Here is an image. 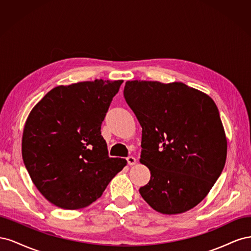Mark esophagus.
<instances>
[{
	"label": "esophagus",
	"mask_w": 251,
	"mask_h": 251,
	"mask_svg": "<svg viewBox=\"0 0 251 251\" xmlns=\"http://www.w3.org/2000/svg\"><path fill=\"white\" fill-rule=\"evenodd\" d=\"M126 161H127L128 165H134L136 163V158L133 157V156H128L126 158Z\"/></svg>",
	"instance_id": "1"
}]
</instances>
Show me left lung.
Segmentation results:
<instances>
[{"label":"left lung","mask_w":251,"mask_h":251,"mask_svg":"<svg viewBox=\"0 0 251 251\" xmlns=\"http://www.w3.org/2000/svg\"><path fill=\"white\" fill-rule=\"evenodd\" d=\"M124 95L142 127L140 162L151 180L139 193L166 215L199 204L221 175L227 140L216 103L182 82L126 81Z\"/></svg>","instance_id":"8db88e82"}]
</instances>
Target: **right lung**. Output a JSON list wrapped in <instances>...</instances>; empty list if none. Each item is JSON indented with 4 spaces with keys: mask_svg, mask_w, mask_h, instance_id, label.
Returning a JSON list of instances; mask_svg holds the SVG:
<instances>
[{
    "mask_svg": "<svg viewBox=\"0 0 251 251\" xmlns=\"http://www.w3.org/2000/svg\"><path fill=\"white\" fill-rule=\"evenodd\" d=\"M123 80L58 86L30 112L22 155L40 193L64 209H79L100 198L126 159L111 158L101 124Z\"/></svg>",
    "mask_w": 251,
    "mask_h": 251,
    "instance_id": "obj_1",
    "label": "right lung"
}]
</instances>
